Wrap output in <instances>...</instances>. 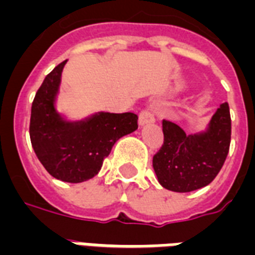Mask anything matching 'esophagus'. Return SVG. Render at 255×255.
<instances>
[{"instance_id":"esophagus-1","label":"esophagus","mask_w":255,"mask_h":255,"mask_svg":"<svg viewBox=\"0 0 255 255\" xmlns=\"http://www.w3.org/2000/svg\"><path fill=\"white\" fill-rule=\"evenodd\" d=\"M152 122H154V116H153V113L150 110H142V112L139 113V126H145L148 125V124H152Z\"/></svg>"}]
</instances>
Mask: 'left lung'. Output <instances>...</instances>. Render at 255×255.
<instances>
[{"mask_svg": "<svg viewBox=\"0 0 255 255\" xmlns=\"http://www.w3.org/2000/svg\"><path fill=\"white\" fill-rule=\"evenodd\" d=\"M164 143L153 157L158 183L173 192H191L211 183L229 153L231 118L222 103L203 131L187 134L179 125L162 121Z\"/></svg>", "mask_w": 255, "mask_h": 255, "instance_id": "obj_1", "label": "left lung"}]
</instances>
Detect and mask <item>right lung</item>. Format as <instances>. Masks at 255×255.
Instances as JSON below:
<instances>
[{
  "label": "right lung",
  "instance_id": "add662e5",
  "mask_svg": "<svg viewBox=\"0 0 255 255\" xmlns=\"http://www.w3.org/2000/svg\"><path fill=\"white\" fill-rule=\"evenodd\" d=\"M67 60L55 67L36 93L30 112L29 135L39 161L55 179L82 183L98 175L114 143L138 128L134 113L98 112L68 120L56 101Z\"/></svg>",
  "mask_w": 255,
  "mask_h": 255
}]
</instances>
